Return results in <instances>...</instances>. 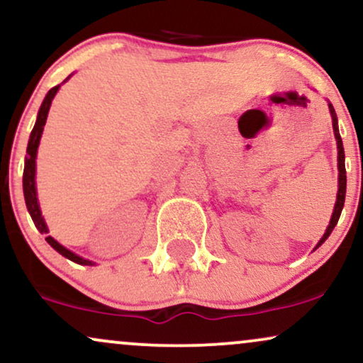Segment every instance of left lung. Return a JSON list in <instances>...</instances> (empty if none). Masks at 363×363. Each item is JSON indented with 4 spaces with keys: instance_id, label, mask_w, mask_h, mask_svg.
<instances>
[{
    "instance_id": "8db88e82",
    "label": "left lung",
    "mask_w": 363,
    "mask_h": 363,
    "mask_svg": "<svg viewBox=\"0 0 363 363\" xmlns=\"http://www.w3.org/2000/svg\"><path fill=\"white\" fill-rule=\"evenodd\" d=\"M328 108H330V113H332V121H333V132H335V139H337V147H338V194H337V203H335V209H333V214H332V219H330V224L327 228V231H325V235L322 240L318 241V245L316 247L322 246L325 240L332 235L333 228L337 226L338 219H340V214H342V209H343V203H345V191H347V174H345V152H343V144H342V137H340V132H338V121H337V113H335V108L332 104H328ZM315 247V250H316Z\"/></svg>"
}]
</instances>
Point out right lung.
Returning <instances> with one entry per match:
<instances>
[{
	"label": "right lung",
	"instance_id": "obj_1",
	"mask_svg": "<svg viewBox=\"0 0 363 363\" xmlns=\"http://www.w3.org/2000/svg\"><path fill=\"white\" fill-rule=\"evenodd\" d=\"M58 89H60V85L53 86V89L48 91L47 97H45L43 104H41V107L38 110V118H36L33 130H31V134H30L28 149H26V154H28V157L25 159V171H23V192H25L26 208H28V213L31 216V219H33L35 226L38 228V231L41 233V235H47L48 228H47V224H45V219L41 218L38 199H36V187H35V171H36L35 166H36V162H35V159H36V150H38V145H40L41 134H43L45 122H47V117H48L50 105H52V100L55 97V94L58 91ZM47 241H48V245L53 247V250H57L58 253L65 256V258L75 261V263H79V264H94L91 261L84 259V258H80V256H77L75 253H72V251L67 250L65 246H62L58 241H55L52 236H47Z\"/></svg>",
	"mask_w": 363,
	"mask_h": 363
}]
</instances>
